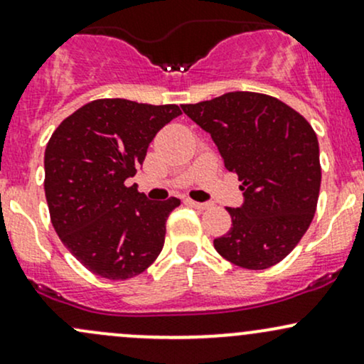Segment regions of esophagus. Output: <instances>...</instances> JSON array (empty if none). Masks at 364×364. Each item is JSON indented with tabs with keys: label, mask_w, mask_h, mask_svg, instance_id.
I'll return each mask as SVG.
<instances>
[{
	"label": "esophagus",
	"mask_w": 364,
	"mask_h": 364,
	"mask_svg": "<svg viewBox=\"0 0 364 364\" xmlns=\"http://www.w3.org/2000/svg\"><path fill=\"white\" fill-rule=\"evenodd\" d=\"M187 203H189L191 206H194L196 210H208L210 208V203H199V201H193V199H189Z\"/></svg>",
	"instance_id": "1"
}]
</instances>
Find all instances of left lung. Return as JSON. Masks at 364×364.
I'll list each match as a JSON object with an SVG mask.
<instances>
[{
    "label": "left lung",
    "mask_w": 364,
    "mask_h": 364,
    "mask_svg": "<svg viewBox=\"0 0 364 364\" xmlns=\"http://www.w3.org/2000/svg\"><path fill=\"white\" fill-rule=\"evenodd\" d=\"M182 109L212 135L225 168L241 181L245 201L228 208L232 228L213 240L215 250L243 269L272 267L314 218L321 186L314 130L290 105L255 92H229Z\"/></svg>",
    "instance_id": "left-lung-1"
}]
</instances>
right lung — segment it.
<instances>
[{"label": "right lung", "mask_w": 364, "mask_h": 364, "mask_svg": "<svg viewBox=\"0 0 364 364\" xmlns=\"http://www.w3.org/2000/svg\"><path fill=\"white\" fill-rule=\"evenodd\" d=\"M178 105L99 99L58 124L45 151L50 218L88 271L119 281L139 276L165 245L166 218L181 199L151 201L128 187L156 134Z\"/></svg>", "instance_id": "add662e5"}]
</instances>
